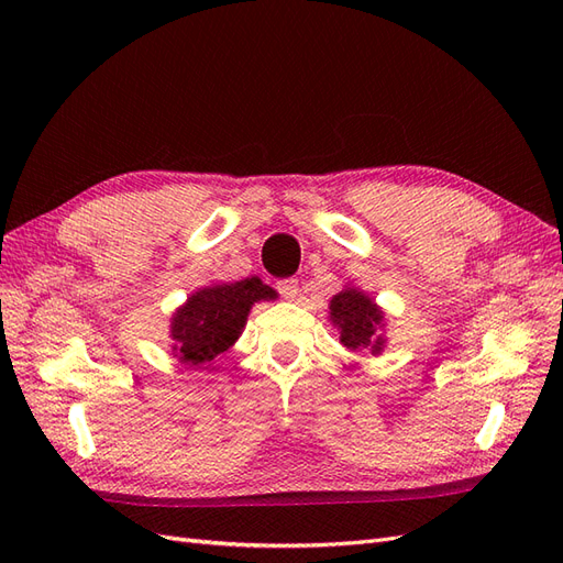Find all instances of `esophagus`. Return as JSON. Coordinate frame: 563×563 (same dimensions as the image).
<instances>
[{
	"mask_svg": "<svg viewBox=\"0 0 563 563\" xmlns=\"http://www.w3.org/2000/svg\"><path fill=\"white\" fill-rule=\"evenodd\" d=\"M277 288H279V294H282L286 300H294V298H298V294H300L298 279H284V282L277 284Z\"/></svg>",
	"mask_w": 563,
	"mask_h": 563,
	"instance_id": "esophagus-1",
	"label": "esophagus"
}]
</instances>
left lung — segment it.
Instances as JSON below:
<instances>
[{"label":"left lung","mask_w":563,"mask_h":563,"mask_svg":"<svg viewBox=\"0 0 563 563\" xmlns=\"http://www.w3.org/2000/svg\"><path fill=\"white\" fill-rule=\"evenodd\" d=\"M329 319L340 331V343L347 350L380 354L387 345L385 312L366 291L356 286H343L329 302Z\"/></svg>","instance_id":"left-lung-1"}]
</instances>
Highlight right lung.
<instances>
[{"instance_id": "obj_1", "label": "right lung", "mask_w": 563, "mask_h": 563, "mask_svg": "<svg viewBox=\"0 0 563 563\" xmlns=\"http://www.w3.org/2000/svg\"><path fill=\"white\" fill-rule=\"evenodd\" d=\"M277 300L258 277L216 282L190 294L172 317V352L187 368H209L218 354L240 340L255 302Z\"/></svg>"}]
</instances>
